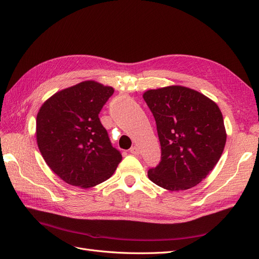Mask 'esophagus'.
Listing matches in <instances>:
<instances>
[{
	"instance_id": "34e87169",
	"label": "esophagus",
	"mask_w": 259,
	"mask_h": 259,
	"mask_svg": "<svg viewBox=\"0 0 259 259\" xmlns=\"http://www.w3.org/2000/svg\"><path fill=\"white\" fill-rule=\"evenodd\" d=\"M130 152H131L132 154H134V155H138V154H139V148L136 147V146L132 147V148L130 149Z\"/></svg>"
}]
</instances>
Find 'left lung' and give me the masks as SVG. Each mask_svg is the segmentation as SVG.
<instances>
[{
    "label": "left lung",
    "instance_id": "1",
    "mask_svg": "<svg viewBox=\"0 0 259 259\" xmlns=\"http://www.w3.org/2000/svg\"><path fill=\"white\" fill-rule=\"evenodd\" d=\"M144 99L154 116L161 145V160L149 168V179L170 191L197 186L214 168L226 145L218 106L184 86L150 90Z\"/></svg>",
    "mask_w": 259,
    "mask_h": 259
}]
</instances>
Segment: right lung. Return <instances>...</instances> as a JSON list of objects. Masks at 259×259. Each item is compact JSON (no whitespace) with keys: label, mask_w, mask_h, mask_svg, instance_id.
I'll return each instance as SVG.
<instances>
[{"label":"right lung","mask_w":259,"mask_h":259,"mask_svg":"<svg viewBox=\"0 0 259 259\" xmlns=\"http://www.w3.org/2000/svg\"><path fill=\"white\" fill-rule=\"evenodd\" d=\"M114 90L85 81L46 100L36 116V142L43 159L69 185L91 188L110 178L122 160L99 112Z\"/></svg>","instance_id":"add662e5"}]
</instances>
